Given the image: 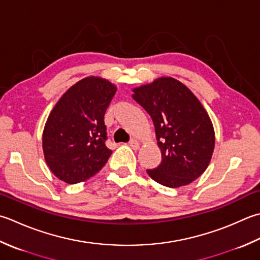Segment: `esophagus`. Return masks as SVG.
Listing matches in <instances>:
<instances>
[{"label":"esophagus","mask_w":260,"mask_h":260,"mask_svg":"<svg viewBox=\"0 0 260 260\" xmlns=\"http://www.w3.org/2000/svg\"><path fill=\"white\" fill-rule=\"evenodd\" d=\"M129 146H131L132 149H133V150H139V149H140V143H139V141H136V140H131V142H129Z\"/></svg>","instance_id":"obj_1"}]
</instances>
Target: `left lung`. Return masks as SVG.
Masks as SVG:
<instances>
[{"label": "left lung", "mask_w": 260, "mask_h": 260, "mask_svg": "<svg viewBox=\"0 0 260 260\" xmlns=\"http://www.w3.org/2000/svg\"><path fill=\"white\" fill-rule=\"evenodd\" d=\"M133 92L153 120L162 154L161 164L146 172L166 187L190 184L206 170L214 151V128L204 107L174 78H159Z\"/></svg>", "instance_id": "obj_1"}]
</instances>
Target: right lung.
<instances>
[{
    "instance_id": "1",
    "label": "right lung",
    "mask_w": 260,
    "mask_h": 260,
    "mask_svg": "<svg viewBox=\"0 0 260 260\" xmlns=\"http://www.w3.org/2000/svg\"><path fill=\"white\" fill-rule=\"evenodd\" d=\"M116 90L109 81L89 76L71 86L49 114L43 133L45 160L66 184L94 176L113 153L105 143L104 117Z\"/></svg>"
}]
</instances>
